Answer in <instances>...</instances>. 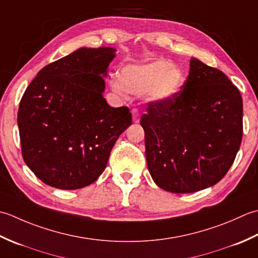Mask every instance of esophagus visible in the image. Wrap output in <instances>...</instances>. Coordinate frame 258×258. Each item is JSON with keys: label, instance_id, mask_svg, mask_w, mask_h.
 I'll list each match as a JSON object with an SVG mask.
<instances>
[{"label": "esophagus", "instance_id": "34e87169", "mask_svg": "<svg viewBox=\"0 0 258 258\" xmlns=\"http://www.w3.org/2000/svg\"><path fill=\"white\" fill-rule=\"evenodd\" d=\"M133 120L134 122H139V119H140V113H139V110L137 108L133 109Z\"/></svg>", "mask_w": 258, "mask_h": 258}]
</instances>
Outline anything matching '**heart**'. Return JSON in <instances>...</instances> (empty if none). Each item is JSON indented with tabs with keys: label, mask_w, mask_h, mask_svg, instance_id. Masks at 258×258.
Listing matches in <instances>:
<instances>
[{
	"label": "heart",
	"mask_w": 258,
	"mask_h": 258,
	"mask_svg": "<svg viewBox=\"0 0 258 258\" xmlns=\"http://www.w3.org/2000/svg\"><path fill=\"white\" fill-rule=\"evenodd\" d=\"M114 92L125 94H143L151 102H165L180 91L185 83V75L179 67L169 61L156 60L145 64H129L124 67L120 77L111 78Z\"/></svg>",
	"instance_id": "b5f03b06"
}]
</instances>
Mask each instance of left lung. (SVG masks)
<instances>
[{
    "label": "left lung",
    "mask_w": 258,
    "mask_h": 258,
    "mask_svg": "<svg viewBox=\"0 0 258 258\" xmlns=\"http://www.w3.org/2000/svg\"><path fill=\"white\" fill-rule=\"evenodd\" d=\"M147 165L164 190L195 192L232 167L243 137V99L224 72L195 57L180 91L141 115Z\"/></svg>",
    "instance_id": "left-lung-1"
}]
</instances>
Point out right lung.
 Listing matches in <instances>:
<instances>
[{"mask_svg": "<svg viewBox=\"0 0 258 258\" xmlns=\"http://www.w3.org/2000/svg\"><path fill=\"white\" fill-rule=\"evenodd\" d=\"M112 48H81L45 66L21 99L22 157L34 175L59 189H79L106 169L115 141L133 123L128 107L103 98Z\"/></svg>", "mask_w": 258, "mask_h": 258, "instance_id": "1", "label": "right lung"}]
</instances>
